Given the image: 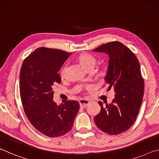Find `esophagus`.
I'll return each instance as SVG.
<instances>
[{"label":"esophagus","instance_id":"1","mask_svg":"<svg viewBox=\"0 0 159 159\" xmlns=\"http://www.w3.org/2000/svg\"><path fill=\"white\" fill-rule=\"evenodd\" d=\"M79 104L81 108H85L89 104V102L88 100H85V99H80Z\"/></svg>","mask_w":159,"mask_h":159}]
</instances>
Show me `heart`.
Masks as SVG:
<instances>
[{
  "label": "heart",
  "mask_w": 159,
  "mask_h": 159,
  "mask_svg": "<svg viewBox=\"0 0 159 159\" xmlns=\"http://www.w3.org/2000/svg\"><path fill=\"white\" fill-rule=\"evenodd\" d=\"M78 60H79V62L87 70L90 69H93L97 62L96 58L92 55H90V54L87 52H83L80 54L79 56V57H78ZM66 67L67 64H65L60 69V76L61 78H64L66 76ZM92 88L93 85H88L86 86V88H88V89H90V88Z\"/></svg>",
  "instance_id": "heart-1"
}]
</instances>
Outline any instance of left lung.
Returning <instances> with one entry per match:
<instances>
[{
  "instance_id": "1",
  "label": "left lung",
  "mask_w": 159,
  "mask_h": 159,
  "mask_svg": "<svg viewBox=\"0 0 159 159\" xmlns=\"http://www.w3.org/2000/svg\"><path fill=\"white\" fill-rule=\"evenodd\" d=\"M104 52L109 57L105 81L109 90L116 93L112 103L101 107L95 116L97 127L109 134H118L128 130L135 121L144 95V83L140 65L135 55L120 42L113 41L93 50Z\"/></svg>"
}]
</instances>
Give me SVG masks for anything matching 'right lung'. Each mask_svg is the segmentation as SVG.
<instances>
[{
  "instance_id": "right-lung-1",
  "label": "right lung",
  "mask_w": 159,
  "mask_h": 159,
  "mask_svg": "<svg viewBox=\"0 0 159 159\" xmlns=\"http://www.w3.org/2000/svg\"><path fill=\"white\" fill-rule=\"evenodd\" d=\"M71 53L41 47L24 60L20 74L21 104L28 119L40 133L50 138L71 130L79 111V102L65 101L58 106L52 100V86L61 83L58 74Z\"/></svg>"
}]
</instances>
